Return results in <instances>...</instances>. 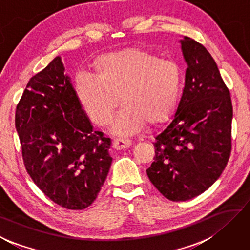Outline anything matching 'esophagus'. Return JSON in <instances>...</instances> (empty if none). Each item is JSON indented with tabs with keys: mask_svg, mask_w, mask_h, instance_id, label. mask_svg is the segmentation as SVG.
I'll return each instance as SVG.
<instances>
[{
	"mask_svg": "<svg viewBox=\"0 0 250 250\" xmlns=\"http://www.w3.org/2000/svg\"><path fill=\"white\" fill-rule=\"evenodd\" d=\"M131 140L129 139H121V138H116L112 142V146L116 149H124V148H128L131 146Z\"/></svg>",
	"mask_w": 250,
	"mask_h": 250,
	"instance_id": "esophagus-1",
	"label": "esophagus"
}]
</instances>
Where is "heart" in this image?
<instances>
[{"instance_id": "b5f03b06", "label": "heart", "mask_w": 250, "mask_h": 250, "mask_svg": "<svg viewBox=\"0 0 250 250\" xmlns=\"http://www.w3.org/2000/svg\"><path fill=\"white\" fill-rule=\"evenodd\" d=\"M93 70L95 76L76 78V96L90 119L102 126L110 124L121 101L124 107L112 125L115 133H135L147 121L161 124L178 108L184 74L174 60L132 48L98 57Z\"/></svg>"}]
</instances>
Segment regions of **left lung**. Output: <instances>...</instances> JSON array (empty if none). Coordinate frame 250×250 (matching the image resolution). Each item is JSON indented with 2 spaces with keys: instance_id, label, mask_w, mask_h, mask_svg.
<instances>
[{
  "instance_id": "8db88e82",
  "label": "left lung",
  "mask_w": 250,
  "mask_h": 250,
  "mask_svg": "<svg viewBox=\"0 0 250 250\" xmlns=\"http://www.w3.org/2000/svg\"><path fill=\"white\" fill-rule=\"evenodd\" d=\"M188 67L178 108L155 138L146 169L151 183L171 201H187L219 179L232 151L233 106L217 65L206 47L184 37Z\"/></svg>"
}]
</instances>
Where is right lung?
<instances>
[{
    "instance_id": "1",
    "label": "right lung",
    "mask_w": 250,
    "mask_h": 250,
    "mask_svg": "<svg viewBox=\"0 0 250 250\" xmlns=\"http://www.w3.org/2000/svg\"><path fill=\"white\" fill-rule=\"evenodd\" d=\"M15 128L26 170L50 200L67 210L95 201L109 172L111 141L94 131L60 57L29 80Z\"/></svg>"
}]
</instances>
